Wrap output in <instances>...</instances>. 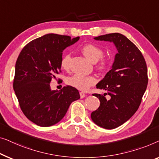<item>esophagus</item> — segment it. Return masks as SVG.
I'll list each match as a JSON object with an SVG mask.
<instances>
[{"instance_id": "obj_1", "label": "esophagus", "mask_w": 159, "mask_h": 159, "mask_svg": "<svg viewBox=\"0 0 159 159\" xmlns=\"http://www.w3.org/2000/svg\"><path fill=\"white\" fill-rule=\"evenodd\" d=\"M80 98H81V99H83V98H84L85 97H86V94H85V93H84V92H80Z\"/></svg>"}]
</instances>
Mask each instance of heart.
Masks as SVG:
<instances>
[{
	"instance_id": "obj_1",
	"label": "heart",
	"mask_w": 159,
	"mask_h": 159,
	"mask_svg": "<svg viewBox=\"0 0 159 159\" xmlns=\"http://www.w3.org/2000/svg\"><path fill=\"white\" fill-rule=\"evenodd\" d=\"M80 50L83 54L91 62H97L99 60L98 64V67L99 68L104 69L108 66V60L102 57L104 52L99 46L91 43L86 44L81 47ZM70 59V55L68 53L62 55L60 60V66L62 69L68 70L69 68ZM96 82L97 79L93 75H86L80 73H75L71 75L66 80L67 84L80 91H87L91 86L94 85Z\"/></svg>"
}]
</instances>
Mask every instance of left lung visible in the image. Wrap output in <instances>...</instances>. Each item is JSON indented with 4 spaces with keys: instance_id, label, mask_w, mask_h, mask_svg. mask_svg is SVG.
<instances>
[{
    "instance_id": "left-lung-1",
    "label": "left lung",
    "mask_w": 159,
    "mask_h": 159,
    "mask_svg": "<svg viewBox=\"0 0 159 159\" xmlns=\"http://www.w3.org/2000/svg\"><path fill=\"white\" fill-rule=\"evenodd\" d=\"M113 42L117 50L111 69L98 83L97 88L107 91L110 99L94 93L100 106L91 115L98 126L111 129L127 122L138 110L148 85L146 62L142 53L130 40L120 33L93 38Z\"/></svg>"
}]
</instances>
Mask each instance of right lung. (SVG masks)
Here are the masks:
<instances>
[{"label": "right lung", "mask_w": 159, "mask_h": 159, "mask_svg": "<svg viewBox=\"0 0 159 159\" xmlns=\"http://www.w3.org/2000/svg\"><path fill=\"white\" fill-rule=\"evenodd\" d=\"M79 38L45 34L26 44L17 58L13 90L24 115L38 126L57 124L71 103L80 99L79 91L70 86L60 91L50 86L60 72L62 51Z\"/></svg>", "instance_id": "1"}]
</instances>
